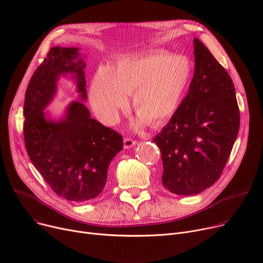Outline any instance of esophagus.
I'll list each match as a JSON object with an SVG mask.
<instances>
[{
  "instance_id": "esophagus-1",
  "label": "esophagus",
  "mask_w": 263,
  "mask_h": 263,
  "mask_svg": "<svg viewBox=\"0 0 263 263\" xmlns=\"http://www.w3.org/2000/svg\"><path fill=\"white\" fill-rule=\"evenodd\" d=\"M135 144H136L135 141H133V140H131V139H128V137H127V139L123 140V146H124V148H126V149L132 148Z\"/></svg>"
}]
</instances>
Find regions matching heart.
I'll use <instances>...</instances> for the list:
<instances>
[{
	"label": "heart",
	"mask_w": 263,
	"mask_h": 263,
	"mask_svg": "<svg viewBox=\"0 0 263 263\" xmlns=\"http://www.w3.org/2000/svg\"><path fill=\"white\" fill-rule=\"evenodd\" d=\"M193 69L185 57L166 51L146 52L120 59L112 69L101 66L89 87V101L96 116L113 124L119 110L128 104L140 114L137 126L148 121L159 127L181 106L189 90Z\"/></svg>",
	"instance_id": "b5f03b06"
}]
</instances>
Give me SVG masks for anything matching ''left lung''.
<instances>
[{
  "label": "left lung",
  "instance_id": "1",
  "mask_svg": "<svg viewBox=\"0 0 263 263\" xmlns=\"http://www.w3.org/2000/svg\"><path fill=\"white\" fill-rule=\"evenodd\" d=\"M195 69L189 92L155 137L163 162L162 184L177 195L210 187L228 161L240 128V110L225 68L194 38Z\"/></svg>",
  "mask_w": 263,
  "mask_h": 263
}]
</instances>
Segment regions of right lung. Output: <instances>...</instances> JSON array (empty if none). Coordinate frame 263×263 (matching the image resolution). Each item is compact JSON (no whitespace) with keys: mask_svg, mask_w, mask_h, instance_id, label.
I'll list each match as a JSON object with an SVG mask.
<instances>
[{"mask_svg":"<svg viewBox=\"0 0 263 263\" xmlns=\"http://www.w3.org/2000/svg\"><path fill=\"white\" fill-rule=\"evenodd\" d=\"M79 51L51 48L37 68L25 91L23 134L27 155L50 187L67 200L83 202L103 191L108 165L123 142L116 131L92 119L81 101H72L58 120L45 112L57 95L58 81L68 73L80 100H86V64Z\"/></svg>","mask_w":263,"mask_h":263,"instance_id":"1","label":"right lung"}]
</instances>
